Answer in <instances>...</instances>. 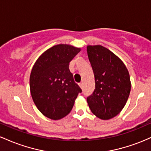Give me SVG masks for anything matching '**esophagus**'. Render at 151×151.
Wrapping results in <instances>:
<instances>
[{
	"label": "esophagus",
	"mask_w": 151,
	"mask_h": 151,
	"mask_svg": "<svg viewBox=\"0 0 151 151\" xmlns=\"http://www.w3.org/2000/svg\"><path fill=\"white\" fill-rule=\"evenodd\" d=\"M79 86H80V88H81V89H82V87H83V84H82V82L79 83Z\"/></svg>",
	"instance_id": "esophagus-1"
}]
</instances>
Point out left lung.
I'll list each match as a JSON object with an SVG mask.
<instances>
[{
	"label": "left lung",
	"instance_id": "1",
	"mask_svg": "<svg viewBox=\"0 0 151 151\" xmlns=\"http://www.w3.org/2000/svg\"><path fill=\"white\" fill-rule=\"evenodd\" d=\"M86 50L95 81L94 91L86 101L96 117L109 120L120 113L129 99V71L122 60L105 47L87 45Z\"/></svg>",
	"mask_w": 151,
	"mask_h": 151
}]
</instances>
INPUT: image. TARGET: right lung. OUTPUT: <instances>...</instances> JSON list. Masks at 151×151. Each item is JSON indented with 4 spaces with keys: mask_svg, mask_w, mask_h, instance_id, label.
<instances>
[{
    "mask_svg": "<svg viewBox=\"0 0 151 151\" xmlns=\"http://www.w3.org/2000/svg\"><path fill=\"white\" fill-rule=\"evenodd\" d=\"M81 48L59 44L45 51L35 62L30 89L35 104L45 116L60 120L70 113L81 89L74 82L69 65Z\"/></svg>",
    "mask_w": 151,
    "mask_h": 151,
    "instance_id": "right-lung-1",
    "label": "right lung"
}]
</instances>
